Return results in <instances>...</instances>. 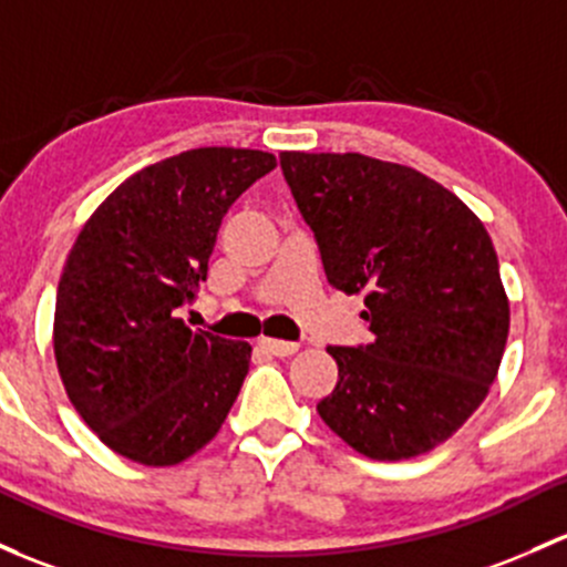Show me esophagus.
<instances>
[{"instance_id":"1","label":"esophagus","mask_w":567,"mask_h":567,"mask_svg":"<svg viewBox=\"0 0 567 567\" xmlns=\"http://www.w3.org/2000/svg\"><path fill=\"white\" fill-rule=\"evenodd\" d=\"M258 348L266 350V353L277 355V359H285V355L299 353V344H296V342H282V339H268V337L258 339Z\"/></svg>"}]
</instances>
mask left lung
Wrapping results in <instances>:
<instances>
[{
	"label": "left lung",
	"mask_w": 567,
	"mask_h": 567,
	"mask_svg": "<svg viewBox=\"0 0 567 567\" xmlns=\"http://www.w3.org/2000/svg\"><path fill=\"white\" fill-rule=\"evenodd\" d=\"M337 290L363 293L374 339L329 353L320 419L380 462L432 451L497 378L511 307L484 223L415 168L363 154H279Z\"/></svg>",
	"instance_id": "8db88e82"
}]
</instances>
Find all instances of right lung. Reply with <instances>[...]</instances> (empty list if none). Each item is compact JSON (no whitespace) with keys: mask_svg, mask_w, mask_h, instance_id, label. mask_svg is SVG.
<instances>
[{"mask_svg":"<svg viewBox=\"0 0 567 567\" xmlns=\"http://www.w3.org/2000/svg\"><path fill=\"white\" fill-rule=\"evenodd\" d=\"M274 165L258 148H189L118 184L75 238L53 355L73 408L116 454L168 467L228 419L252 348L193 331L176 309L206 279L230 204Z\"/></svg>","mask_w":567,"mask_h":567,"instance_id":"right-lung-1","label":"right lung"}]
</instances>
